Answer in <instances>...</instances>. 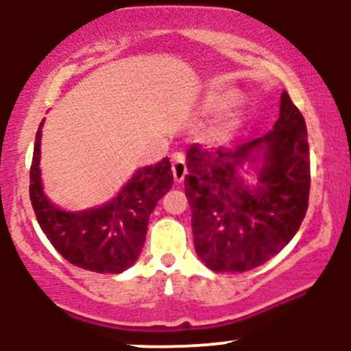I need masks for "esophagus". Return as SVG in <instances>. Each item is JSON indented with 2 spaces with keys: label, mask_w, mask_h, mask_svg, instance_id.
<instances>
[{
  "label": "esophagus",
  "mask_w": 351,
  "mask_h": 351,
  "mask_svg": "<svg viewBox=\"0 0 351 351\" xmlns=\"http://www.w3.org/2000/svg\"><path fill=\"white\" fill-rule=\"evenodd\" d=\"M171 170H173V178H175L176 183H181L186 176V165H184V158L181 153H175L171 156Z\"/></svg>",
  "instance_id": "esophagus-1"
}]
</instances>
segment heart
I'll use <instances>...</instances> for the list:
<instances>
[{"label":"heart","instance_id":"obj_1","mask_svg":"<svg viewBox=\"0 0 351 351\" xmlns=\"http://www.w3.org/2000/svg\"><path fill=\"white\" fill-rule=\"evenodd\" d=\"M237 100V94L234 90H229V88H224V90H213L201 100L199 104V112L203 115H216L221 114V112L228 110L229 107L234 106ZM243 123V114L241 112H232L229 114L226 119L221 120L219 123H216L211 130L208 132V138H211L213 142H223L231 136L237 128Z\"/></svg>","mask_w":351,"mask_h":351}]
</instances>
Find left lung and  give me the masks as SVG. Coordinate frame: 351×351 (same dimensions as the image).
I'll use <instances>...</instances> for the list:
<instances>
[{
  "label": "left lung",
  "instance_id": "8db88e82",
  "mask_svg": "<svg viewBox=\"0 0 351 351\" xmlns=\"http://www.w3.org/2000/svg\"><path fill=\"white\" fill-rule=\"evenodd\" d=\"M184 193L195 249L215 272L267 263L299 231L308 206L307 127L287 92L272 130L236 148L186 152Z\"/></svg>",
  "mask_w": 351,
  "mask_h": 351
}]
</instances>
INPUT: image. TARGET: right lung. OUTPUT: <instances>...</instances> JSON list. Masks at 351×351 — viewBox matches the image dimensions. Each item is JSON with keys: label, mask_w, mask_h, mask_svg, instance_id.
Wrapping results in <instances>:
<instances>
[{"label": "right lung", "mask_w": 351, "mask_h": 351, "mask_svg": "<svg viewBox=\"0 0 351 351\" xmlns=\"http://www.w3.org/2000/svg\"><path fill=\"white\" fill-rule=\"evenodd\" d=\"M38 128L31 165L29 198L43 232L71 264L99 274H120L138 259L148 219L156 203L173 184L168 158L135 170L132 178L107 203L66 211L47 198L41 180V136Z\"/></svg>", "instance_id": "right-lung-1"}]
</instances>
